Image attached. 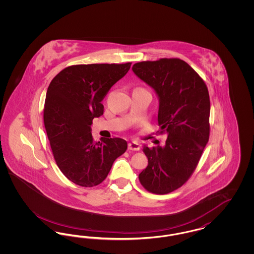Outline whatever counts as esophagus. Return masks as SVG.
Wrapping results in <instances>:
<instances>
[{
  "instance_id": "34e87169",
  "label": "esophagus",
  "mask_w": 254,
  "mask_h": 254,
  "mask_svg": "<svg viewBox=\"0 0 254 254\" xmlns=\"http://www.w3.org/2000/svg\"><path fill=\"white\" fill-rule=\"evenodd\" d=\"M128 149L134 150V151H138L140 149V145L137 142H130L128 144Z\"/></svg>"
}]
</instances>
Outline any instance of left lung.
Wrapping results in <instances>:
<instances>
[{
	"label": "left lung",
	"instance_id": "8db88e82",
	"mask_svg": "<svg viewBox=\"0 0 254 254\" xmlns=\"http://www.w3.org/2000/svg\"><path fill=\"white\" fill-rule=\"evenodd\" d=\"M132 70L156 91L160 133L168 136L165 146H144L148 165L139 180L151 193L168 194L190 178L208 142V90L199 74L178 58L136 63Z\"/></svg>",
	"mask_w": 254,
	"mask_h": 254
}]
</instances>
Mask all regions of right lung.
Returning a JSON list of instances; mask_svg holds the SVG:
<instances>
[{
  "mask_svg": "<svg viewBox=\"0 0 254 254\" xmlns=\"http://www.w3.org/2000/svg\"><path fill=\"white\" fill-rule=\"evenodd\" d=\"M131 63L74 64L50 82L44 123L57 166L74 184L91 188L104 181L127 143L101 138L95 143L90 126L104 113L101 103L111 86L129 70Z\"/></svg>",
  "mask_w": 254,
  "mask_h": 254,
  "instance_id": "obj_1",
  "label": "right lung"
}]
</instances>
